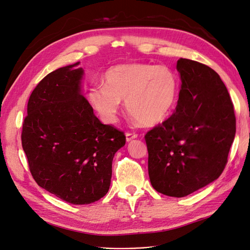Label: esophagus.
Listing matches in <instances>:
<instances>
[{"label": "esophagus", "mask_w": 250, "mask_h": 250, "mask_svg": "<svg viewBox=\"0 0 250 250\" xmlns=\"http://www.w3.org/2000/svg\"><path fill=\"white\" fill-rule=\"evenodd\" d=\"M137 138H138V134L135 132H127L126 133V141L127 142H130V141L137 139Z\"/></svg>", "instance_id": "34e87169"}]
</instances>
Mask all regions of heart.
Returning a JSON list of instances; mask_svg holds the SVG:
<instances>
[{
  "mask_svg": "<svg viewBox=\"0 0 250 250\" xmlns=\"http://www.w3.org/2000/svg\"><path fill=\"white\" fill-rule=\"evenodd\" d=\"M177 92V77L169 66L131 62L111 66L104 75V84L90 86L87 98L104 122H116L124 100L134 119L154 126L168 118Z\"/></svg>",
  "mask_w": 250,
  "mask_h": 250,
  "instance_id": "heart-1",
  "label": "heart"
}]
</instances>
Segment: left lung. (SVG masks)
<instances>
[{
	"mask_svg": "<svg viewBox=\"0 0 250 250\" xmlns=\"http://www.w3.org/2000/svg\"><path fill=\"white\" fill-rule=\"evenodd\" d=\"M181 87L171 117L145 134L154 190L171 197L199 190L221 175L236 134L228 88L209 66L180 58Z\"/></svg>",
	"mask_w": 250,
	"mask_h": 250,
	"instance_id": "8db88e82",
	"label": "left lung"
}]
</instances>
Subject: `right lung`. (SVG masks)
Masks as SVG:
<instances>
[{
  "mask_svg": "<svg viewBox=\"0 0 250 250\" xmlns=\"http://www.w3.org/2000/svg\"><path fill=\"white\" fill-rule=\"evenodd\" d=\"M78 64L48 74L33 89L21 146L37 185L69 203L89 204L108 192L113 156L126 137L94 115Z\"/></svg>",
  "mask_w": 250,
  "mask_h": 250,
  "instance_id": "right-lung-1",
  "label": "right lung"
}]
</instances>
